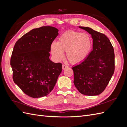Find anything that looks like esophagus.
Returning a JSON list of instances; mask_svg holds the SVG:
<instances>
[{
	"label": "esophagus",
	"instance_id": "1",
	"mask_svg": "<svg viewBox=\"0 0 127 127\" xmlns=\"http://www.w3.org/2000/svg\"><path fill=\"white\" fill-rule=\"evenodd\" d=\"M68 68H69V66H66L65 65H64V64H63V65H62V69H63V70L64 69H65Z\"/></svg>",
	"mask_w": 127,
	"mask_h": 127
}]
</instances>
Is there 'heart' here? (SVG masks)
I'll use <instances>...</instances> for the list:
<instances>
[{"mask_svg":"<svg viewBox=\"0 0 127 127\" xmlns=\"http://www.w3.org/2000/svg\"><path fill=\"white\" fill-rule=\"evenodd\" d=\"M92 47V40L87 33L70 31L62 34L56 44L51 45V51L56 59L66 58L72 64L82 62L87 58Z\"/></svg>","mask_w":127,"mask_h":127,"instance_id":"1","label":"heart"}]
</instances>
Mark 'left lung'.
Listing matches in <instances>:
<instances>
[{
	"instance_id": "8db88e82",
	"label": "left lung",
	"mask_w": 127,
	"mask_h": 127,
	"mask_svg": "<svg viewBox=\"0 0 127 127\" xmlns=\"http://www.w3.org/2000/svg\"><path fill=\"white\" fill-rule=\"evenodd\" d=\"M80 28L91 34L93 50L84 61L72 68L74 83L81 94L97 95L105 90L114 73V47L105 34L89 27Z\"/></svg>"
}]
</instances>
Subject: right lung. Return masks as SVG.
I'll list each match as a JSON object with an SVG mask.
<instances>
[{
	"mask_svg": "<svg viewBox=\"0 0 127 127\" xmlns=\"http://www.w3.org/2000/svg\"><path fill=\"white\" fill-rule=\"evenodd\" d=\"M58 32L50 26L33 29L19 39L13 47L10 60L13 80L32 98L48 95L62 72V63H53L49 58Z\"/></svg>",
	"mask_w": 127,
	"mask_h": 127,
	"instance_id": "obj_1",
	"label": "right lung"
}]
</instances>
